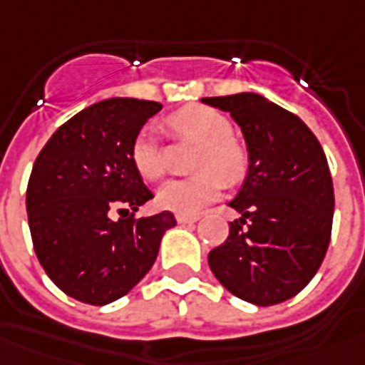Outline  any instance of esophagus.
Instances as JSON below:
<instances>
[{"label": "esophagus", "mask_w": 365, "mask_h": 365, "mask_svg": "<svg viewBox=\"0 0 365 365\" xmlns=\"http://www.w3.org/2000/svg\"><path fill=\"white\" fill-rule=\"evenodd\" d=\"M200 216L198 215H177V222L180 225H190V222H197Z\"/></svg>", "instance_id": "34e87169"}]
</instances>
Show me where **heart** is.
I'll return each instance as SVG.
<instances>
[{
  "instance_id": "1",
  "label": "heart",
  "mask_w": 365,
  "mask_h": 365,
  "mask_svg": "<svg viewBox=\"0 0 365 365\" xmlns=\"http://www.w3.org/2000/svg\"><path fill=\"white\" fill-rule=\"evenodd\" d=\"M167 127L178 137L198 143L200 149L192 163L198 170L195 177L175 178L163 185L157 192L158 207L178 215H192L215 200L220 190L236 185L246 177L248 150L232 137V123L220 110L205 105H190L173 113ZM130 163L140 177L157 182L165 175L163 150L155 130L143 129L130 145Z\"/></svg>"
}]
</instances>
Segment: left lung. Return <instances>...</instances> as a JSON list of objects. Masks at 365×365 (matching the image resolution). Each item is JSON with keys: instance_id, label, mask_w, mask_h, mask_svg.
<instances>
[{"instance_id": "obj_1", "label": "left lung", "mask_w": 365, "mask_h": 365, "mask_svg": "<svg viewBox=\"0 0 365 365\" xmlns=\"http://www.w3.org/2000/svg\"><path fill=\"white\" fill-rule=\"evenodd\" d=\"M202 103L232 115L250 157L245 185L230 202L242 218L208 252V266L240 300H290L318 272L330 245L334 185L324 149L300 117L256 93Z\"/></svg>"}]
</instances>
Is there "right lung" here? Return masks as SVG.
Masks as SVG:
<instances>
[{
    "label": "right lung",
    "instance_id": "add662e5",
    "mask_svg": "<svg viewBox=\"0 0 365 365\" xmlns=\"http://www.w3.org/2000/svg\"><path fill=\"white\" fill-rule=\"evenodd\" d=\"M160 109L120 97L95 103L63 123L35 158L25 197L35 255L79 302L103 306L133 290L177 225L168 210L135 216L153 192L130 163V145Z\"/></svg>",
    "mask_w": 365,
    "mask_h": 365
}]
</instances>
